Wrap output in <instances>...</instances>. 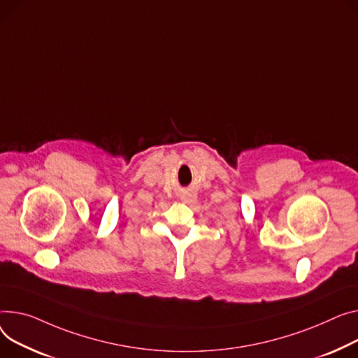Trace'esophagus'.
Returning <instances> with one entry per match:
<instances>
[{"label":"esophagus","instance_id":"obj_1","mask_svg":"<svg viewBox=\"0 0 358 358\" xmlns=\"http://www.w3.org/2000/svg\"><path fill=\"white\" fill-rule=\"evenodd\" d=\"M178 199H180V201H182L185 204H192V203H194L197 200L196 194L192 193V192H181L178 194Z\"/></svg>","mask_w":358,"mask_h":358}]
</instances>
